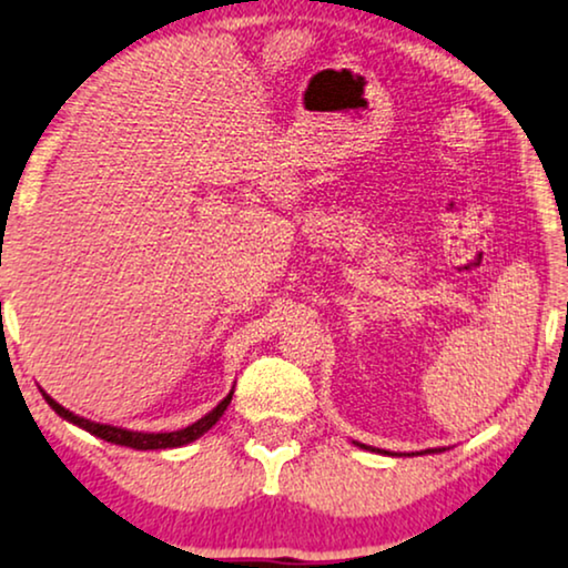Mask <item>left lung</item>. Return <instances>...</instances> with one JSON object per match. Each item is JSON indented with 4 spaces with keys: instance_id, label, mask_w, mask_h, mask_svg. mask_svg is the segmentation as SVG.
I'll list each match as a JSON object with an SVG mask.
<instances>
[{
    "instance_id": "left-lung-1",
    "label": "left lung",
    "mask_w": 568,
    "mask_h": 568,
    "mask_svg": "<svg viewBox=\"0 0 568 568\" xmlns=\"http://www.w3.org/2000/svg\"><path fill=\"white\" fill-rule=\"evenodd\" d=\"M356 445H358V448H367V445H362V443H356ZM437 450H443V448H427L425 454H437Z\"/></svg>"
}]
</instances>
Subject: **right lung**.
Wrapping results in <instances>:
<instances>
[{
    "instance_id": "1",
    "label": "right lung",
    "mask_w": 568,
    "mask_h": 568,
    "mask_svg": "<svg viewBox=\"0 0 568 568\" xmlns=\"http://www.w3.org/2000/svg\"><path fill=\"white\" fill-rule=\"evenodd\" d=\"M41 396L47 398V404L52 406L54 412L62 416V419L73 422V425L85 429V433L102 437V440H106V443L125 445V448H135V450H162V448H181V445H189V443H193V440H199V437L204 435L206 429H212L214 425H217L220 416L225 414L227 406H231L233 390L227 393V396L222 398L220 404L214 406L210 414L201 416L199 422H193V425H189V427L175 429V433H135V429H123V427H112V425H99V422H91V419H85V416H78V414H73V412H68V408L57 404V400H54L52 396H47L44 390H41Z\"/></svg>"
}]
</instances>
